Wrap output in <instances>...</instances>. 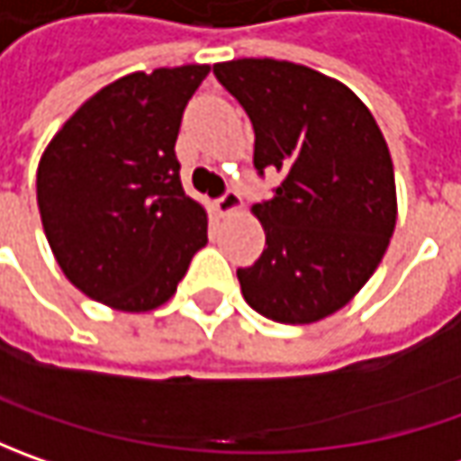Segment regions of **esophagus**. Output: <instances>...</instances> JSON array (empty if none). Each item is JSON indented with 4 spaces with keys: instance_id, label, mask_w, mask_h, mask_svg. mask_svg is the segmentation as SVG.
Masks as SVG:
<instances>
[{
    "instance_id": "esophagus-1",
    "label": "esophagus",
    "mask_w": 461,
    "mask_h": 461,
    "mask_svg": "<svg viewBox=\"0 0 461 461\" xmlns=\"http://www.w3.org/2000/svg\"><path fill=\"white\" fill-rule=\"evenodd\" d=\"M215 207H218V212H221V215H230V212H236V210H240L239 192H233V189L222 192L221 197L215 200Z\"/></svg>"
}]
</instances>
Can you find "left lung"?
I'll use <instances>...</instances> for the list:
<instances>
[{"label": "left lung", "mask_w": 461, "mask_h": 461, "mask_svg": "<svg viewBox=\"0 0 461 461\" xmlns=\"http://www.w3.org/2000/svg\"><path fill=\"white\" fill-rule=\"evenodd\" d=\"M254 125L258 176L282 182L254 204L267 249L239 269L240 293L276 323H315L359 293L395 230V174L372 113L341 81L275 59L215 63Z\"/></svg>", "instance_id": "left-lung-1"}]
</instances>
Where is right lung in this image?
Instances as JSON below:
<instances>
[{"instance_id": "1", "label": "right lung", "mask_w": 461, "mask_h": 461, "mask_svg": "<svg viewBox=\"0 0 461 461\" xmlns=\"http://www.w3.org/2000/svg\"><path fill=\"white\" fill-rule=\"evenodd\" d=\"M210 66L128 74L86 99L38 164L45 239L74 287L115 310L164 305L207 243L176 135Z\"/></svg>"}]
</instances>
